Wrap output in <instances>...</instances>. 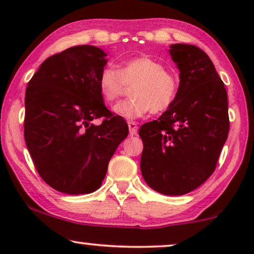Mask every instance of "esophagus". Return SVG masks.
<instances>
[{
    "label": "esophagus",
    "instance_id": "34e87169",
    "mask_svg": "<svg viewBox=\"0 0 254 254\" xmlns=\"http://www.w3.org/2000/svg\"><path fill=\"white\" fill-rule=\"evenodd\" d=\"M137 124L135 121H128V129H129L130 135H135L137 131Z\"/></svg>",
    "mask_w": 254,
    "mask_h": 254
}]
</instances>
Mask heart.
I'll list each match as a JSON object with an SVG mask.
<instances>
[{
  "mask_svg": "<svg viewBox=\"0 0 254 254\" xmlns=\"http://www.w3.org/2000/svg\"><path fill=\"white\" fill-rule=\"evenodd\" d=\"M134 83L130 98L112 107L116 116L135 120L149 112L161 113L171 107L178 92V81L171 71L150 57H137L124 61L119 69L104 68L98 77L100 95L106 102L119 98L125 84Z\"/></svg>",
  "mask_w": 254,
  "mask_h": 254,
  "instance_id": "b5f03b06",
  "label": "heart"
}]
</instances>
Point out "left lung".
Masks as SVG:
<instances>
[{"instance_id":"1","label":"left lung","mask_w":254,"mask_h":254,"mask_svg":"<svg viewBox=\"0 0 254 254\" xmlns=\"http://www.w3.org/2000/svg\"><path fill=\"white\" fill-rule=\"evenodd\" d=\"M179 69L175 102L157 120L142 125L141 172L149 187L183 195L206 182L228 138V95L209 57L193 45L173 44Z\"/></svg>"}]
</instances>
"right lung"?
<instances>
[{
    "mask_svg": "<svg viewBox=\"0 0 254 254\" xmlns=\"http://www.w3.org/2000/svg\"><path fill=\"white\" fill-rule=\"evenodd\" d=\"M106 53L79 45L40 64L25 92L24 137L38 173L65 194L95 192L118 145L128 135L123 118L106 109L98 77ZM104 117L96 127L91 121Z\"/></svg>",
    "mask_w": 254,
    "mask_h": 254,
    "instance_id": "1",
    "label": "right lung"
}]
</instances>
